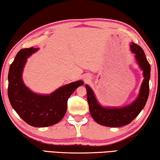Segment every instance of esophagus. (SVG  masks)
Here are the masks:
<instances>
[{"mask_svg":"<svg viewBox=\"0 0 160 160\" xmlns=\"http://www.w3.org/2000/svg\"><path fill=\"white\" fill-rule=\"evenodd\" d=\"M85 81H86V82H87V81H88L87 78H85Z\"/></svg>","mask_w":160,"mask_h":160,"instance_id":"34e87169","label":"esophagus"}]
</instances>
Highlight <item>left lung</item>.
I'll use <instances>...</instances> for the list:
<instances>
[{"label": "left lung", "instance_id": "1", "mask_svg": "<svg viewBox=\"0 0 160 160\" xmlns=\"http://www.w3.org/2000/svg\"><path fill=\"white\" fill-rule=\"evenodd\" d=\"M130 47L132 52L135 53L136 61L143 70L144 77L138 97L133 102L123 108H104L97 102L91 88L88 85L85 86L90 114L97 123L102 126L120 127L128 125L138 116L147 103L149 94V82L151 67L145 56L144 52L139 45L133 42Z\"/></svg>", "mask_w": 160, "mask_h": 160}]
</instances>
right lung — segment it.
Wrapping results in <instances>:
<instances>
[{"instance_id": "add662e5", "label": "right lung", "mask_w": 160, "mask_h": 160, "mask_svg": "<svg viewBox=\"0 0 160 160\" xmlns=\"http://www.w3.org/2000/svg\"><path fill=\"white\" fill-rule=\"evenodd\" d=\"M37 50L38 48H25L16 55L9 68L8 96L12 108L27 123L48 127L61 121L66 114L69 97L84 82L77 81L64 85L48 95L34 93L24 85L22 76L27 58Z\"/></svg>"}]
</instances>
